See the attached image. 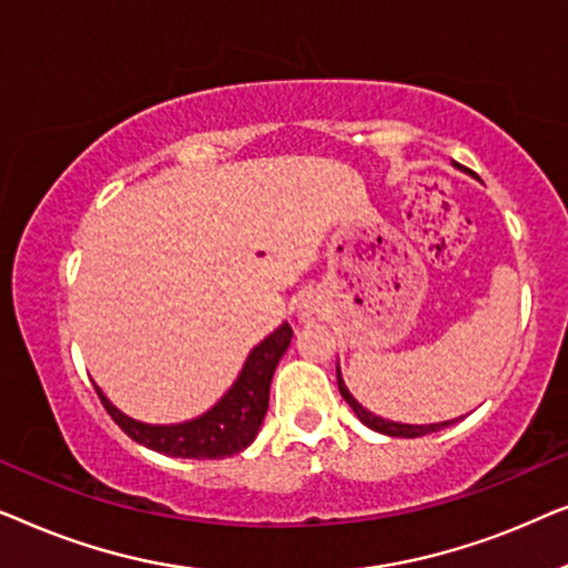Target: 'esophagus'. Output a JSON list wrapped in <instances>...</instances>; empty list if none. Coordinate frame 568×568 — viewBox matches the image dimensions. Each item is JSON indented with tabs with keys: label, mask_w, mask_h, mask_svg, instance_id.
Here are the masks:
<instances>
[{
	"label": "esophagus",
	"mask_w": 568,
	"mask_h": 568,
	"mask_svg": "<svg viewBox=\"0 0 568 568\" xmlns=\"http://www.w3.org/2000/svg\"><path fill=\"white\" fill-rule=\"evenodd\" d=\"M317 315H321V310H317V305H315L313 300L302 302V305H300V321L302 323H313Z\"/></svg>",
	"instance_id": "esophagus-1"
}]
</instances>
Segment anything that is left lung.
<instances>
[{
  "mask_svg": "<svg viewBox=\"0 0 568 568\" xmlns=\"http://www.w3.org/2000/svg\"><path fill=\"white\" fill-rule=\"evenodd\" d=\"M336 377H338V390H341V395H344V400L348 403V406H352L356 418H359V422H362L364 426H369L372 432L387 434V437H406V439H414V437H424V434L447 429L449 424L457 422V418H453V422H439V424H400V422H390V418H383V416L372 414L369 408H364L362 403L356 400L352 393H348L344 377H341V367H338V364H336ZM460 418H463V416H460Z\"/></svg>",
  "mask_w": 568,
  "mask_h": 568,
  "instance_id": "left-lung-1",
  "label": "left lung"
}]
</instances>
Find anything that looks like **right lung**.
I'll return each instance as SVG.
<instances>
[{"mask_svg":"<svg viewBox=\"0 0 568 568\" xmlns=\"http://www.w3.org/2000/svg\"><path fill=\"white\" fill-rule=\"evenodd\" d=\"M292 344L290 323H282L268 333L258 346L247 354L240 375L227 393L214 403L206 414L183 424H144L136 422L113 406L105 393L98 390V398L115 424L139 445L154 449L168 457H189V460H222L243 453L258 437L263 416L268 410L271 377L276 364Z\"/></svg>","mask_w":568,"mask_h":568,"instance_id":"add662e5","label":"right lung"}]
</instances>
